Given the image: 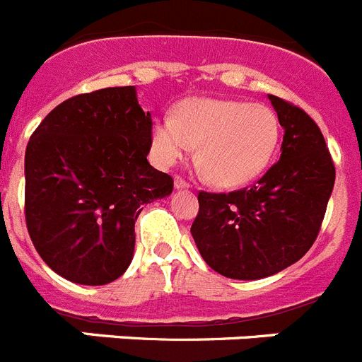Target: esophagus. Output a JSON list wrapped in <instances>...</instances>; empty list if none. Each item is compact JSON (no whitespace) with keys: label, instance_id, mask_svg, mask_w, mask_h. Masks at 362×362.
<instances>
[{"label":"esophagus","instance_id":"obj_1","mask_svg":"<svg viewBox=\"0 0 362 362\" xmlns=\"http://www.w3.org/2000/svg\"><path fill=\"white\" fill-rule=\"evenodd\" d=\"M174 187L177 188V190H183V188H190V183H188V181H185L183 177H179V175H175Z\"/></svg>","mask_w":362,"mask_h":362}]
</instances>
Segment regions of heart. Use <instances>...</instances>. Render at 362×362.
Listing matches in <instances>:
<instances>
[{
	"label": "heart",
	"instance_id": "1",
	"mask_svg": "<svg viewBox=\"0 0 362 362\" xmlns=\"http://www.w3.org/2000/svg\"><path fill=\"white\" fill-rule=\"evenodd\" d=\"M276 112L239 99L190 98L172 116L152 124V153L163 166L174 165L197 145V163L210 183L241 187L257 177L279 143Z\"/></svg>",
	"mask_w": 362,
	"mask_h": 362
}]
</instances>
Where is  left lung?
<instances>
[{"mask_svg":"<svg viewBox=\"0 0 362 362\" xmlns=\"http://www.w3.org/2000/svg\"><path fill=\"white\" fill-rule=\"evenodd\" d=\"M283 127L279 161L252 187L199 192L192 238L212 270L263 279L297 263L317 239L335 183L330 150L303 108L268 95Z\"/></svg>","mask_w":362,"mask_h":362,"instance_id":"1","label":"left lung"}]
</instances>
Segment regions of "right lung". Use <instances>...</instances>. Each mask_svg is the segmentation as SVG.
<instances>
[{"instance_id":"right-lung-1","label":"right lung","mask_w":362,"mask_h":362,"mask_svg":"<svg viewBox=\"0 0 362 362\" xmlns=\"http://www.w3.org/2000/svg\"><path fill=\"white\" fill-rule=\"evenodd\" d=\"M150 146L152 117L136 86L74 95L34 130L25 152V219L56 274L88 286L123 276L137 216L174 188L146 159Z\"/></svg>"}]
</instances>
